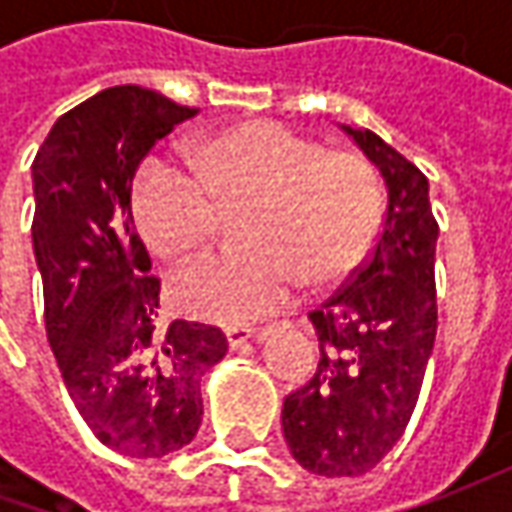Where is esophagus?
<instances>
[{
	"label": "esophagus",
	"instance_id": "34e87169",
	"mask_svg": "<svg viewBox=\"0 0 512 512\" xmlns=\"http://www.w3.org/2000/svg\"><path fill=\"white\" fill-rule=\"evenodd\" d=\"M225 336L230 350H242V347H247L250 339H256V330H250V327H227Z\"/></svg>",
	"mask_w": 512,
	"mask_h": 512
}]
</instances>
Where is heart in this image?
<instances>
[{"label":"heart","mask_w":512,"mask_h":512,"mask_svg":"<svg viewBox=\"0 0 512 512\" xmlns=\"http://www.w3.org/2000/svg\"><path fill=\"white\" fill-rule=\"evenodd\" d=\"M202 185L168 162H150L133 187L136 222L156 253L202 250L216 205H250L239 256L185 267L176 305L216 325H247L290 302L296 287L342 282L362 265L382 225V190L370 165L276 122H245L193 150Z\"/></svg>","instance_id":"obj_1"}]
</instances>
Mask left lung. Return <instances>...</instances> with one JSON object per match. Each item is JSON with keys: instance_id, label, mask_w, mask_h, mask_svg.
Here are the masks:
<instances>
[{"instance_id": "8db88e82", "label": "left lung", "mask_w": 512, "mask_h": 512, "mask_svg": "<svg viewBox=\"0 0 512 512\" xmlns=\"http://www.w3.org/2000/svg\"><path fill=\"white\" fill-rule=\"evenodd\" d=\"M387 190L367 265L307 319L319 364L282 407L290 456L316 476H362L402 439L436 342V239L427 176L373 130L339 125Z\"/></svg>"}]
</instances>
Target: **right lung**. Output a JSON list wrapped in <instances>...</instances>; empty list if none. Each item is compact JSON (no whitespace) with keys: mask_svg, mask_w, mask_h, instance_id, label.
Instances as JSON below:
<instances>
[{"mask_svg":"<svg viewBox=\"0 0 512 512\" xmlns=\"http://www.w3.org/2000/svg\"><path fill=\"white\" fill-rule=\"evenodd\" d=\"M185 108L139 85L56 119L33 159V256L45 330L90 433L130 459H162L202 424V376L227 353L219 327L159 325V279L130 210L139 162Z\"/></svg>","mask_w":512,"mask_h":512,"instance_id":"1","label":"right lung"}]
</instances>
